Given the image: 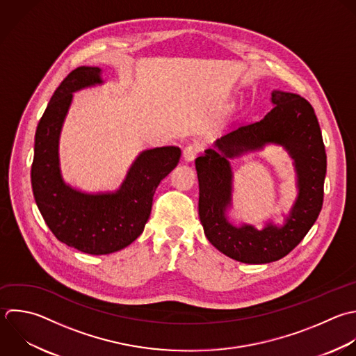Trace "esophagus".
<instances>
[{"label": "esophagus", "instance_id": "esophagus-1", "mask_svg": "<svg viewBox=\"0 0 356 356\" xmlns=\"http://www.w3.org/2000/svg\"><path fill=\"white\" fill-rule=\"evenodd\" d=\"M200 145H197V143H191V145H188L185 149H184V159H185V161H193L195 159H196V156L199 154V152H200Z\"/></svg>", "mask_w": 356, "mask_h": 356}]
</instances>
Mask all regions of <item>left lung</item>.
<instances>
[{"mask_svg": "<svg viewBox=\"0 0 356 356\" xmlns=\"http://www.w3.org/2000/svg\"><path fill=\"white\" fill-rule=\"evenodd\" d=\"M274 107L259 122L245 124L214 142L195 160L199 179V217L206 238L225 256L263 264L288 254L309 232L318 217L324 196L327 156L313 107L295 93L274 90ZM282 145L294 160L298 196L286 222L268 223L263 230L227 221L232 170L227 160L266 144Z\"/></svg>", "mask_w": 356, "mask_h": 356, "instance_id": "1", "label": "left lung"}]
</instances>
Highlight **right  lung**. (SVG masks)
<instances>
[{"label":"right lung","instance_id":"add662e5","mask_svg":"<svg viewBox=\"0 0 356 356\" xmlns=\"http://www.w3.org/2000/svg\"><path fill=\"white\" fill-rule=\"evenodd\" d=\"M100 83L97 67H79L61 82L38 125L31 172L36 204L51 232L63 243L89 254L121 250L143 232L156 188L181 157L177 146L142 152L115 192L86 193L67 185L58 143L72 93Z\"/></svg>","mask_w":356,"mask_h":356}]
</instances>
